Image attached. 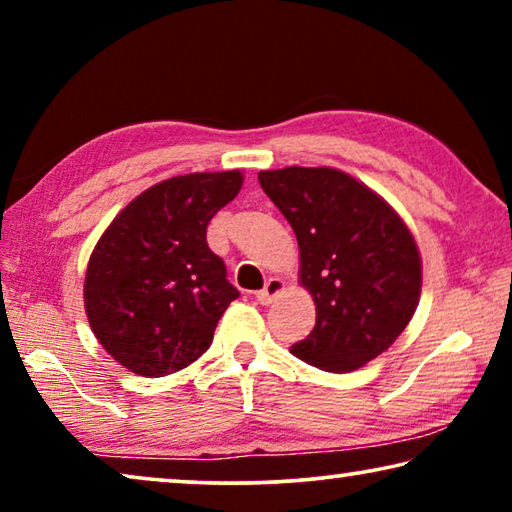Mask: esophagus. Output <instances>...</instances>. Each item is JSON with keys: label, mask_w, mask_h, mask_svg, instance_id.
<instances>
[{"label": "esophagus", "mask_w": 512, "mask_h": 512, "mask_svg": "<svg viewBox=\"0 0 512 512\" xmlns=\"http://www.w3.org/2000/svg\"><path fill=\"white\" fill-rule=\"evenodd\" d=\"M282 291H284V282L280 280V277H271V280L264 284V289L255 291V300L259 302V305H271V302L280 296Z\"/></svg>", "instance_id": "1"}]
</instances>
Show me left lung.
<instances>
[{
    "mask_svg": "<svg viewBox=\"0 0 512 512\" xmlns=\"http://www.w3.org/2000/svg\"><path fill=\"white\" fill-rule=\"evenodd\" d=\"M259 185L291 223L300 282L316 302V325L291 345L327 372H352L395 343L415 314L422 259L384 198L339 169L259 171Z\"/></svg>",
    "mask_w": 512,
    "mask_h": 512,
    "instance_id": "1",
    "label": "left lung"
}]
</instances>
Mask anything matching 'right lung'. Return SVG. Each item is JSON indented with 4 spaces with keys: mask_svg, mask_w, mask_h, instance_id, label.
<instances>
[{
    "mask_svg": "<svg viewBox=\"0 0 512 512\" xmlns=\"http://www.w3.org/2000/svg\"><path fill=\"white\" fill-rule=\"evenodd\" d=\"M241 183L237 169L162 180L133 198L94 246L85 314L103 350L135 375L164 377L194 363L239 298L205 235Z\"/></svg>",
    "mask_w": 512,
    "mask_h": 512,
    "instance_id": "right-lung-1",
    "label": "right lung"
}]
</instances>
